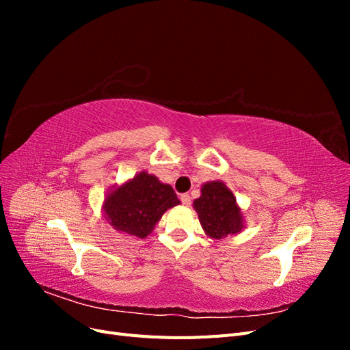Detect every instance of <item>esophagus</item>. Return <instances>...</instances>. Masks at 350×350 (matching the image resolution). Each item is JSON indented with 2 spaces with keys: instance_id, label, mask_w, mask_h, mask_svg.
Here are the masks:
<instances>
[{
  "instance_id": "obj_1",
  "label": "esophagus",
  "mask_w": 350,
  "mask_h": 350,
  "mask_svg": "<svg viewBox=\"0 0 350 350\" xmlns=\"http://www.w3.org/2000/svg\"><path fill=\"white\" fill-rule=\"evenodd\" d=\"M181 201H183V204H184L185 207H188L189 204H191V197H189L188 194H183V196H181Z\"/></svg>"
}]
</instances>
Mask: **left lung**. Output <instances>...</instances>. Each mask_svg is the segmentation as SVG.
<instances>
[{"instance_id": "8db88e82", "label": "left lung", "mask_w": 350, "mask_h": 350, "mask_svg": "<svg viewBox=\"0 0 350 350\" xmlns=\"http://www.w3.org/2000/svg\"><path fill=\"white\" fill-rule=\"evenodd\" d=\"M193 207L204 234L213 239L237 235L245 228L242 210L224 181H208L201 185V196L194 200Z\"/></svg>"}]
</instances>
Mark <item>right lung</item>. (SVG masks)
<instances>
[{
    "instance_id": "obj_1",
    "label": "right lung",
    "mask_w": 350,
    "mask_h": 350,
    "mask_svg": "<svg viewBox=\"0 0 350 350\" xmlns=\"http://www.w3.org/2000/svg\"><path fill=\"white\" fill-rule=\"evenodd\" d=\"M179 203L181 201L171 185L142 171L129 181L108 189L102 213L103 219L120 234L146 238L152 234L165 211Z\"/></svg>"
}]
</instances>
